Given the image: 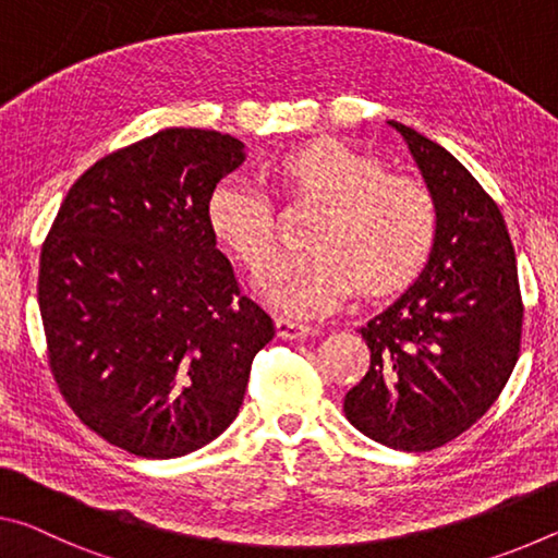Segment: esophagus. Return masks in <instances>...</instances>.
Instances as JSON below:
<instances>
[{
    "mask_svg": "<svg viewBox=\"0 0 558 558\" xmlns=\"http://www.w3.org/2000/svg\"><path fill=\"white\" fill-rule=\"evenodd\" d=\"M277 333L281 339H301V336H308L312 333V326L304 324V322H296V318H289V316H277Z\"/></svg>",
    "mask_w": 558,
    "mask_h": 558,
    "instance_id": "obj_1",
    "label": "esophagus"
}]
</instances>
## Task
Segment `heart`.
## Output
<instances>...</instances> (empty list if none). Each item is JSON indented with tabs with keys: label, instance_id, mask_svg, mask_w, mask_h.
Here are the masks:
<instances>
[{
	"label": "heart",
	"instance_id": "b5f03b06",
	"mask_svg": "<svg viewBox=\"0 0 558 558\" xmlns=\"http://www.w3.org/2000/svg\"><path fill=\"white\" fill-rule=\"evenodd\" d=\"M274 185L289 203L322 205L308 250L281 254L254 277L259 294L289 316L333 312L355 287L365 296L403 289L433 250L437 207L425 182L390 175L380 160L341 141L291 150L274 166ZM207 219L236 259L259 267L271 257L277 215L262 187L222 180Z\"/></svg>",
	"mask_w": 558,
	"mask_h": 558
}]
</instances>
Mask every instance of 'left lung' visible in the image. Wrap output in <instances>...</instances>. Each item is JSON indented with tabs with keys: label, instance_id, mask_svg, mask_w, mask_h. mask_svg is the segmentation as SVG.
<instances>
[{
	"label": "left lung",
	"instance_id": "obj_1",
	"mask_svg": "<svg viewBox=\"0 0 558 558\" xmlns=\"http://www.w3.org/2000/svg\"><path fill=\"white\" fill-rule=\"evenodd\" d=\"M403 135L435 197L427 267L403 296L361 328L368 373L345 392L343 413L392 450L427 452L487 413L522 351L524 304L505 217L442 145Z\"/></svg>",
	"mask_w": 558,
	"mask_h": 558
}]
</instances>
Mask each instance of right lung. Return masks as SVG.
Listing matches in <instances>:
<instances>
[{"label": "right lung", "instance_id": "add662e5", "mask_svg": "<svg viewBox=\"0 0 558 558\" xmlns=\"http://www.w3.org/2000/svg\"><path fill=\"white\" fill-rule=\"evenodd\" d=\"M242 160L232 135L166 128L94 162L41 244L51 376L81 423L138 458H180L222 435L277 333L207 219Z\"/></svg>", "mask_w": 558, "mask_h": 558}]
</instances>
